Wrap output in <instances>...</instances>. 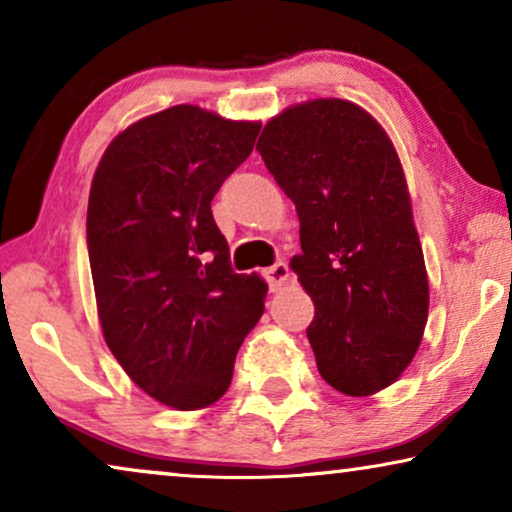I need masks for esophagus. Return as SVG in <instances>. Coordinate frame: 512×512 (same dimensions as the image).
Returning <instances> with one entry per match:
<instances>
[{
    "label": "esophagus",
    "mask_w": 512,
    "mask_h": 512,
    "mask_svg": "<svg viewBox=\"0 0 512 512\" xmlns=\"http://www.w3.org/2000/svg\"><path fill=\"white\" fill-rule=\"evenodd\" d=\"M265 279H268L270 291H279L284 286L286 279H289V265L286 263H275L272 268L265 270Z\"/></svg>",
    "instance_id": "esophagus-1"
}]
</instances>
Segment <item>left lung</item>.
<instances>
[{
  "mask_svg": "<svg viewBox=\"0 0 512 512\" xmlns=\"http://www.w3.org/2000/svg\"><path fill=\"white\" fill-rule=\"evenodd\" d=\"M256 151L296 205L291 258L314 303L307 326L333 389L370 396L394 384L422 342L429 277L398 153L347 100H310L265 123Z\"/></svg>",
  "mask_w": 512,
  "mask_h": 512,
  "instance_id": "8db88e82",
  "label": "left lung"
}]
</instances>
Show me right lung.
<instances>
[{
    "mask_svg": "<svg viewBox=\"0 0 512 512\" xmlns=\"http://www.w3.org/2000/svg\"><path fill=\"white\" fill-rule=\"evenodd\" d=\"M261 123L177 104L107 146L88 198V258L104 340L130 380L177 410L219 401L268 284L230 268L212 200Z\"/></svg>",
    "mask_w": 512,
    "mask_h": 512,
    "instance_id": "1",
    "label": "right lung"
}]
</instances>
